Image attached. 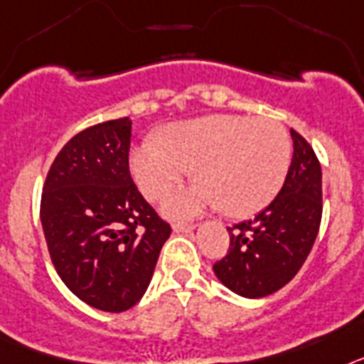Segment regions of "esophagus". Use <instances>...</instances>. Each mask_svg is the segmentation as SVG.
I'll return each instance as SVG.
<instances>
[{
    "mask_svg": "<svg viewBox=\"0 0 364 364\" xmlns=\"http://www.w3.org/2000/svg\"><path fill=\"white\" fill-rule=\"evenodd\" d=\"M196 229V225L192 223H173V230L176 232H192Z\"/></svg>",
    "mask_w": 364,
    "mask_h": 364,
    "instance_id": "esophagus-1",
    "label": "esophagus"
}]
</instances>
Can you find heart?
I'll list each match as a JSON object with an SVG mask.
<instances>
[{"mask_svg": "<svg viewBox=\"0 0 364 364\" xmlns=\"http://www.w3.org/2000/svg\"><path fill=\"white\" fill-rule=\"evenodd\" d=\"M291 143L280 122L267 117L208 115L172 124L159 141H144L129 154L134 179L148 200H157L192 168L198 183L163 200L172 218L220 207L232 218L260 213L282 188Z\"/></svg>", "mask_w": 364, "mask_h": 364, "instance_id": "obj_1", "label": "heart"}]
</instances>
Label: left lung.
I'll return each mask as SVG.
<instances>
[{
	"label": "left lung",
	"mask_w": 364,
	"mask_h": 364,
	"mask_svg": "<svg viewBox=\"0 0 364 364\" xmlns=\"http://www.w3.org/2000/svg\"><path fill=\"white\" fill-rule=\"evenodd\" d=\"M293 159L278 196L249 221L229 230V252L214 264L220 282L236 295L262 299L286 286L314 247L322 218L321 163L291 128Z\"/></svg>",
	"instance_id": "8db88e82"
}]
</instances>
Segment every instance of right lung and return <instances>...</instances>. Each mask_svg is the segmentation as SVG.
I'll list each match as a JSON object with an SVG mask.
<instances>
[{"instance_id":"1","label":"right lung","mask_w":364,"mask_h":364,"mask_svg":"<svg viewBox=\"0 0 364 364\" xmlns=\"http://www.w3.org/2000/svg\"><path fill=\"white\" fill-rule=\"evenodd\" d=\"M129 117L86 128L58 151L40 220L56 273L82 302L121 314L141 300L170 225L129 176Z\"/></svg>"}]
</instances>
